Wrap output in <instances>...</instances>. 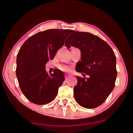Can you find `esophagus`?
Instances as JSON below:
<instances>
[{
    "label": "esophagus",
    "mask_w": 133,
    "mask_h": 133,
    "mask_svg": "<svg viewBox=\"0 0 133 133\" xmlns=\"http://www.w3.org/2000/svg\"><path fill=\"white\" fill-rule=\"evenodd\" d=\"M64 77H65V79L67 80V79H68V78H69V75H67V74H66V75H64Z\"/></svg>",
    "instance_id": "34e87169"
}]
</instances>
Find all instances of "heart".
<instances>
[{
  "mask_svg": "<svg viewBox=\"0 0 133 133\" xmlns=\"http://www.w3.org/2000/svg\"><path fill=\"white\" fill-rule=\"evenodd\" d=\"M59 67H60V69L63 71H69L70 70L69 67L67 66H65V65H62V66H60Z\"/></svg>",
  "mask_w": 133,
  "mask_h": 133,
  "instance_id": "1",
  "label": "heart"
}]
</instances>
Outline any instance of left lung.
Returning <instances> with one entry per match:
<instances>
[{
    "instance_id": "1",
    "label": "left lung",
    "mask_w": 133,
    "mask_h": 133,
    "mask_svg": "<svg viewBox=\"0 0 133 133\" xmlns=\"http://www.w3.org/2000/svg\"><path fill=\"white\" fill-rule=\"evenodd\" d=\"M65 45L80 49L81 61L76 71L89 75L88 78L76 76L77 84L74 96L78 104L93 109L104 102L113 90L117 77L116 57L109 44L97 36L88 32L72 31Z\"/></svg>"
}]
</instances>
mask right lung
<instances>
[{"label": "right lung", "mask_w": 133, "mask_h": 133, "mask_svg": "<svg viewBox=\"0 0 133 133\" xmlns=\"http://www.w3.org/2000/svg\"><path fill=\"white\" fill-rule=\"evenodd\" d=\"M72 30L49 29L39 31L26 40L18 52L16 76L22 93L31 103L41 105L51 102L64 81L62 71L49 76L46 64L55 57Z\"/></svg>", "instance_id": "add662e5"}]
</instances>
